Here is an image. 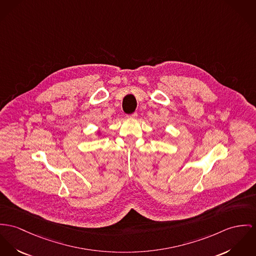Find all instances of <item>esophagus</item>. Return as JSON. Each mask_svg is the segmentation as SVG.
<instances>
[{"label": "esophagus", "instance_id": "esophagus-1", "mask_svg": "<svg viewBox=\"0 0 256 256\" xmlns=\"http://www.w3.org/2000/svg\"><path fill=\"white\" fill-rule=\"evenodd\" d=\"M138 117V113H132L130 115H126V118H134Z\"/></svg>", "mask_w": 256, "mask_h": 256}]
</instances>
